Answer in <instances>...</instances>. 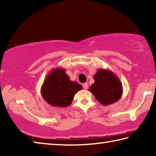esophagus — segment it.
Listing matches in <instances>:
<instances>
[{"label":"esophagus","mask_w":156,"mask_h":156,"mask_svg":"<svg viewBox=\"0 0 156 156\" xmlns=\"http://www.w3.org/2000/svg\"><path fill=\"white\" fill-rule=\"evenodd\" d=\"M83 88H84V89H87L88 88V83H84V84H83Z\"/></svg>","instance_id":"esophagus-1"}]
</instances>
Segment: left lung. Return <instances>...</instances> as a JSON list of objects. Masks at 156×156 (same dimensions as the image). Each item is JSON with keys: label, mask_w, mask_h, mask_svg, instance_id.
<instances>
[{"label": "left lung", "mask_w": 156, "mask_h": 156, "mask_svg": "<svg viewBox=\"0 0 156 156\" xmlns=\"http://www.w3.org/2000/svg\"><path fill=\"white\" fill-rule=\"evenodd\" d=\"M94 78L95 82L89 87V91L100 103L107 106L117 102L122 96V84L112 71L99 69Z\"/></svg>", "instance_id": "obj_1"}]
</instances>
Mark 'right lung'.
<instances>
[{"instance_id": "1", "label": "right lung", "mask_w": 156, "mask_h": 156, "mask_svg": "<svg viewBox=\"0 0 156 156\" xmlns=\"http://www.w3.org/2000/svg\"><path fill=\"white\" fill-rule=\"evenodd\" d=\"M83 87L70 80L64 69H54L47 76L41 87L43 99L53 107H66L72 104L76 92Z\"/></svg>"}]
</instances>
